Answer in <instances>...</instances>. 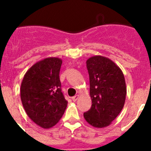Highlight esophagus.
<instances>
[{
    "label": "esophagus",
    "mask_w": 151,
    "mask_h": 151,
    "mask_svg": "<svg viewBox=\"0 0 151 151\" xmlns=\"http://www.w3.org/2000/svg\"><path fill=\"white\" fill-rule=\"evenodd\" d=\"M78 99H79V96H78V95H77V96H73V98H72V100H73V102H76V101L78 100Z\"/></svg>",
    "instance_id": "obj_1"
}]
</instances>
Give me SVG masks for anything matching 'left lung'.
I'll use <instances>...</instances> for the list:
<instances>
[{
	"mask_svg": "<svg viewBox=\"0 0 151 151\" xmlns=\"http://www.w3.org/2000/svg\"><path fill=\"white\" fill-rule=\"evenodd\" d=\"M86 66L92 107L84 113V117L93 127L104 128L111 124L124 107L127 93L124 74L112 60L101 55L89 58Z\"/></svg>",
	"mask_w": 151,
	"mask_h": 151,
	"instance_id": "obj_1",
	"label": "left lung"
}]
</instances>
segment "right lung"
Wrapping results in <instances>:
<instances>
[{"instance_id":"obj_1","label":"right lung","mask_w":151,"mask_h":151,"mask_svg":"<svg viewBox=\"0 0 151 151\" xmlns=\"http://www.w3.org/2000/svg\"><path fill=\"white\" fill-rule=\"evenodd\" d=\"M62 59L49 57L27 70L20 88V96L27 114L44 129L59 122L67 106L61 90L59 71Z\"/></svg>"}]
</instances>
